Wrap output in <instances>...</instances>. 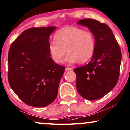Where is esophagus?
Returning a JSON list of instances; mask_svg holds the SVG:
<instances>
[{"instance_id": "obj_1", "label": "esophagus", "mask_w": 130, "mask_h": 130, "mask_svg": "<svg viewBox=\"0 0 130 130\" xmlns=\"http://www.w3.org/2000/svg\"><path fill=\"white\" fill-rule=\"evenodd\" d=\"M72 70V68H69V67H66L65 68V71H70Z\"/></svg>"}]
</instances>
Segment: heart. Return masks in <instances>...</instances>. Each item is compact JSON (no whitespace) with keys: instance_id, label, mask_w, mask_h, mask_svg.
<instances>
[{"instance_id":"1","label":"heart","mask_w":130,"mask_h":130,"mask_svg":"<svg viewBox=\"0 0 130 130\" xmlns=\"http://www.w3.org/2000/svg\"><path fill=\"white\" fill-rule=\"evenodd\" d=\"M95 48L93 32L74 26L59 29L54 35V41L48 45L50 55L56 63H62L66 52L68 63H85L93 57Z\"/></svg>"}]
</instances>
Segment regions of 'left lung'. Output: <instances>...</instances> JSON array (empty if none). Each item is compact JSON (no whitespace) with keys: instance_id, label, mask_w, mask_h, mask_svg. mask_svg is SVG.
Masks as SVG:
<instances>
[{"instance_id":"1","label":"left lung","mask_w":130,"mask_h":130,"mask_svg":"<svg viewBox=\"0 0 130 130\" xmlns=\"http://www.w3.org/2000/svg\"><path fill=\"white\" fill-rule=\"evenodd\" d=\"M77 23L87 26L93 32L96 48L88 64L74 70L76 87L84 99H99L111 91L118 82L121 51L113 32L107 25L93 19H84Z\"/></svg>"}]
</instances>
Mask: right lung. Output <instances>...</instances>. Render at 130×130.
<instances>
[{"mask_svg":"<svg viewBox=\"0 0 130 130\" xmlns=\"http://www.w3.org/2000/svg\"><path fill=\"white\" fill-rule=\"evenodd\" d=\"M56 26L31 28L12 43L8 56L9 84L25 104L46 107L57 96L65 67L56 64L48 51Z\"/></svg>","mask_w":130,"mask_h":130,"instance_id":"1","label":"right lung"}]
</instances>
